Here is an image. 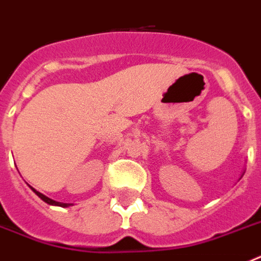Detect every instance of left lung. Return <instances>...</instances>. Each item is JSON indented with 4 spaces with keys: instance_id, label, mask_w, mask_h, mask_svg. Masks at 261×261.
<instances>
[{
    "instance_id": "1",
    "label": "left lung",
    "mask_w": 261,
    "mask_h": 261,
    "mask_svg": "<svg viewBox=\"0 0 261 261\" xmlns=\"http://www.w3.org/2000/svg\"><path fill=\"white\" fill-rule=\"evenodd\" d=\"M243 174H244V172H243V173H242V176H243ZM242 176H240V178H242Z\"/></svg>"
}]
</instances>
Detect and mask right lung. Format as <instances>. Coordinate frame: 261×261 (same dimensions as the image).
I'll return each mask as SVG.
<instances>
[{
  "label": "right lung",
  "instance_id": "add662e5",
  "mask_svg": "<svg viewBox=\"0 0 261 261\" xmlns=\"http://www.w3.org/2000/svg\"><path fill=\"white\" fill-rule=\"evenodd\" d=\"M29 187H30V185H29ZM30 188H31V190H33L34 193L36 194V196L39 197L40 199H43V201H44V202H46V203H48V205H52V206H60V207H68V206H71V205H72V203L58 202V201H55V199L48 198V197L44 196V194H43V193H40V192H38V190H36V189H34L33 187H30Z\"/></svg>",
  "mask_w": 261,
  "mask_h": 261
}]
</instances>
